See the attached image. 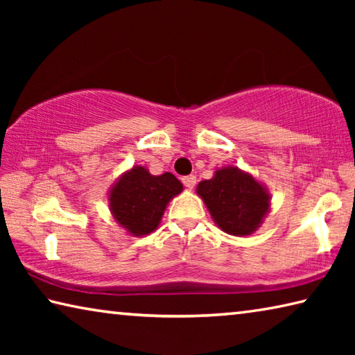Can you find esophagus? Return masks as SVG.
<instances>
[{
    "mask_svg": "<svg viewBox=\"0 0 355 355\" xmlns=\"http://www.w3.org/2000/svg\"><path fill=\"white\" fill-rule=\"evenodd\" d=\"M196 182H197V180H196L194 175H186V177L182 178V183L186 186V188H189V189L194 188Z\"/></svg>",
    "mask_w": 355,
    "mask_h": 355,
    "instance_id": "1",
    "label": "esophagus"
}]
</instances>
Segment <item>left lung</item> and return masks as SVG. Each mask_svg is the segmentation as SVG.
<instances>
[{
	"instance_id": "1",
	"label": "left lung",
	"mask_w": 355,
	"mask_h": 355,
	"mask_svg": "<svg viewBox=\"0 0 355 355\" xmlns=\"http://www.w3.org/2000/svg\"><path fill=\"white\" fill-rule=\"evenodd\" d=\"M197 192L216 224L230 235L254 233L269 208V194L263 186L235 167H225L211 180H203Z\"/></svg>"
}]
</instances>
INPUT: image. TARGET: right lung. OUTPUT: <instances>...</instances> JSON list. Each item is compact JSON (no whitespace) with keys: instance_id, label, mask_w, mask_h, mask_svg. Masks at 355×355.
I'll list each match as a JSON object with an SVG mask.
<instances>
[{"instance_id":"add662e5","label":"right lung","mask_w":355,"mask_h":355,"mask_svg":"<svg viewBox=\"0 0 355 355\" xmlns=\"http://www.w3.org/2000/svg\"><path fill=\"white\" fill-rule=\"evenodd\" d=\"M182 189L180 180L169 172L156 177L144 167H135L112 188L111 211L131 235H148L158 227L167 202Z\"/></svg>"}]
</instances>
